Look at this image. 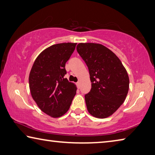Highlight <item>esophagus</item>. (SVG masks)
<instances>
[{
    "label": "esophagus",
    "instance_id": "obj_1",
    "mask_svg": "<svg viewBox=\"0 0 155 155\" xmlns=\"http://www.w3.org/2000/svg\"><path fill=\"white\" fill-rule=\"evenodd\" d=\"M76 85H77V87L78 88H80V82H78L77 83H76Z\"/></svg>",
    "mask_w": 155,
    "mask_h": 155
}]
</instances>
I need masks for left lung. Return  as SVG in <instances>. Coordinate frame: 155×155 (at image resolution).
<instances>
[{
	"label": "left lung",
	"instance_id": "8db88e82",
	"mask_svg": "<svg viewBox=\"0 0 155 155\" xmlns=\"http://www.w3.org/2000/svg\"><path fill=\"white\" fill-rule=\"evenodd\" d=\"M77 51L88 66L91 90L85 95L88 112L97 118L112 116L125 100L129 78L118 56L99 43H80Z\"/></svg>",
	"mask_w": 155,
	"mask_h": 155
}]
</instances>
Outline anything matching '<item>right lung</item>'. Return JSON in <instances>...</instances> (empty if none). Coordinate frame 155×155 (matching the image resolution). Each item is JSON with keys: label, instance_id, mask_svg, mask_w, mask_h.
<instances>
[{"label": "right lung", "instance_id": "right-lung-1", "mask_svg": "<svg viewBox=\"0 0 155 155\" xmlns=\"http://www.w3.org/2000/svg\"><path fill=\"white\" fill-rule=\"evenodd\" d=\"M77 43L51 45L35 59L29 74L31 96L39 109L52 118H59L68 110L77 87L64 76L65 63L75 50Z\"/></svg>", "mask_w": 155, "mask_h": 155}]
</instances>
